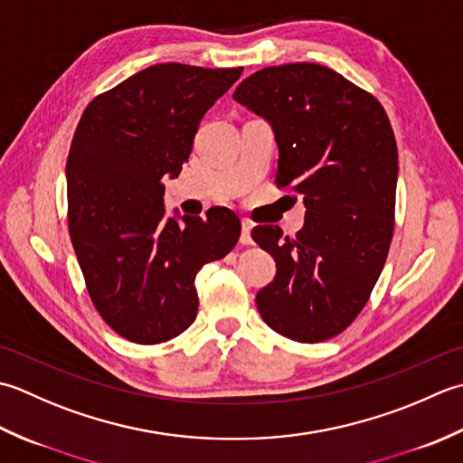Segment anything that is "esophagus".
<instances>
[{
    "label": "esophagus",
    "instance_id": "esophagus-1",
    "mask_svg": "<svg viewBox=\"0 0 463 463\" xmlns=\"http://www.w3.org/2000/svg\"><path fill=\"white\" fill-rule=\"evenodd\" d=\"M240 241L243 245H253V240H251V223L250 222H241V238Z\"/></svg>",
    "mask_w": 463,
    "mask_h": 463
}]
</instances>
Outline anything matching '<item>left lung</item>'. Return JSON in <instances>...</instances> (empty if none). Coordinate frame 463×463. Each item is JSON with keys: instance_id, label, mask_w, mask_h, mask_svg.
<instances>
[{"instance_id": "obj_1", "label": "left lung", "mask_w": 463, "mask_h": 463, "mask_svg": "<svg viewBox=\"0 0 463 463\" xmlns=\"http://www.w3.org/2000/svg\"><path fill=\"white\" fill-rule=\"evenodd\" d=\"M233 99L268 121L276 182L306 205L296 238L279 225L251 232L278 268L256 296L260 316L294 342H324L360 314L388 258L398 185L390 119L370 93L309 61L256 71Z\"/></svg>"}]
</instances>
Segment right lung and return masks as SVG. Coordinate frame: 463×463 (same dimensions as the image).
Here are the masks:
<instances>
[{
    "label": "right lung",
    "mask_w": 463,
    "mask_h": 463,
    "mask_svg": "<svg viewBox=\"0 0 463 463\" xmlns=\"http://www.w3.org/2000/svg\"><path fill=\"white\" fill-rule=\"evenodd\" d=\"M243 68L157 63L101 93L83 111L68 167L70 235L93 306L129 342L152 345L197 316L195 273L222 260L240 218H165L164 179L177 177L200 121Z\"/></svg>",
    "instance_id": "obj_1"
}]
</instances>
